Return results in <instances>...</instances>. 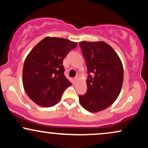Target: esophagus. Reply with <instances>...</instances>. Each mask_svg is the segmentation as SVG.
Returning a JSON list of instances; mask_svg holds the SVG:
<instances>
[{"mask_svg":"<svg viewBox=\"0 0 148 148\" xmlns=\"http://www.w3.org/2000/svg\"><path fill=\"white\" fill-rule=\"evenodd\" d=\"M77 80H78V78H77V77L74 78V79H73V83L75 84V83H76V81H77Z\"/></svg>","mask_w":148,"mask_h":148,"instance_id":"obj_1","label":"esophagus"}]
</instances>
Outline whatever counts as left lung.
<instances>
[{"instance_id": "8db88e82", "label": "left lung", "mask_w": 148, "mask_h": 148, "mask_svg": "<svg viewBox=\"0 0 148 148\" xmlns=\"http://www.w3.org/2000/svg\"><path fill=\"white\" fill-rule=\"evenodd\" d=\"M87 68V91L79 96L82 106L91 113L106 109L119 96L124 68L113 48L104 42L79 43Z\"/></svg>"}]
</instances>
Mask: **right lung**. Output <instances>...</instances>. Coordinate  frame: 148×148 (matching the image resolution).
Wrapping results in <instances>:
<instances>
[{
	"instance_id": "1",
	"label": "right lung",
	"mask_w": 148,
	"mask_h": 148,
	"mask_svg": "<svg viewBox=\"0 0 148 148\" xmlns=\"http://www.w3.org/2000/svg\"><path fill=\"white\" fill-rule=\"evenodd\" d=\"M76 46L77 43L67 39L46 37L26 57L22 71L24 89L37 105H55L65 89L72 85L63 74V61Z\"/></svg>"
}]
</instances>
